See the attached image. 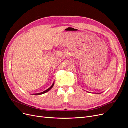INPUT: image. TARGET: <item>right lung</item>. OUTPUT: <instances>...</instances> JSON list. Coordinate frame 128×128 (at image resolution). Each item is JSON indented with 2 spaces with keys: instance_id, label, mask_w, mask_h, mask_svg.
Returning <instances> with one entry per match:
<instances>
[{
  "instance_id": "1",
  "label": "right lung",
  "mask_w": 128,
  "mask_h": 128,
  "mask_svg": "<svg viewBox=\"0 0 128 128\" xmlns=\"http://www.w3.org/2000/svg\"><path fill=\"white\" fill-rule=\"evenodd\" d=\"M54 83L52 84V86H50V88H48L47 90H45L44 92H41V93H38V94H36V95H39V94H44V93H46V92H49V90H50L52 87H53V86H54Z\"/></svg>"
}]
</instances>
